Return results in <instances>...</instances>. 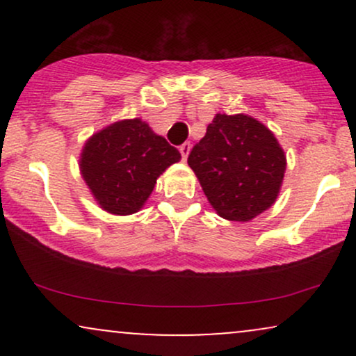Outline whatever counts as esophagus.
I'll return each mask as SVG.
<instances>
[{
    "label": "esophagus",
    "mask_w": 356,
    "mask_h": 356,
    "mask_svg": "<svg viewBox=\"0 0 356 356\" xmlns=\"http://www.w3.org/2000/svg\"><path fill=\"white\" fill-rule=\"evenodd\" d=\"M179 150H181L182 161H186L187 155H189V152H191V142H184V144L179 147Z\"/></svg>",
    "instance_id": "34e87169"
}]
</instances>
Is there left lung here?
<instances>
[{
    "instance_id": "obj_1",
    "label": "left lung",
    "mask_w": 356,
    "mask_h": 356,
    "mask_svg": "<svg viewBox=\"0 0 356 356\" xmlns=\"http://www.w3.org/2000/svg\"><path fill=\"white\" fill-rule=\"evenodd\" d=\"M187 164L220 218L246 222L275 204L286 155L275 134L256 118L216 113Z\"/></svg>"
}]
</instances>
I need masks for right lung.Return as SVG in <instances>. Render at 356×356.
Listing matches in <instances>:
<instances>
[{
	"mask_svg": "<svg viewBox=\"0 0 356 356\" xmlns=\"http://www.w3.org/2000/svg\"><path fill=\"white\" fill-rule=\"evenodd\" d=\"M181 154L140 118L105 127L85 142L80 172L104 211L129 216L140 211L157 177Z\"/></svg>",
	"mask_w": 356,
	"mask_h": 356,
	"instance_id": "right-lung-1",
	"label": "right lung"
}]
</instances>
